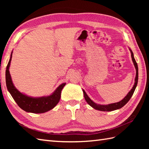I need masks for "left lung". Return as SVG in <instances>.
I'll return each mask as SVG.
<instances>
[{"label":"left lung","mask_w":149,"mask_h":149,"mask_svg":"<svg viewBox=\"0 0 149 149\" xmlns=\"http://www.w3.org/2000/svg\"><path fill=\"white\" fill-rule=\"evenodd\" d=\"M129 50L131 51L132 62H133V63H134L136 71V77H135V79H134L135 83H134L133 87L132 88V89L127 93V95H126L124 98H123V99L122 100H120V102L107 104V105H101V104H98L97 103H95L93 101L91 100L90 98L88 96V95L86 94V92H85V91L84 90H83L85 100H86L87 103L89 104L90 106L92 107L93 108L97 110L101 111H114V110L122 108V107L123 106H125V104L129 102V100H130L131 97L132 96V95H133V93L134 92V90L136 89V86H137L138 81V67L137 63H136V60L134 58L133 52H132V51L130 49H129Z\"/></svg>","instance_id":"1"}]
</instances>
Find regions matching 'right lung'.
<instances>
[{
	"label": "right lung",
	"mask_w": 149,
	"mask_h": 149,
	"mask_svg": "<svg viewBox=\"0 0 149 149\" xmlns=\"http://www.w3.org/2000/svg\"><path fill=\"white\" fill-rule=\"evenodd\" d=\"M12 54L13 52H11L10 59L6 67V83L8 90L18 106L25 111L33 113H43L53 109L59 102L62 89L65 86L66 83L60 84L51 95L48 96L33 97L20 92L13 83L9 70Z\"/></svg>",
	"instance_id": "obj_1"
}]
</instances>
